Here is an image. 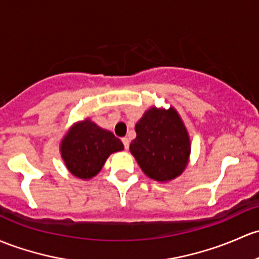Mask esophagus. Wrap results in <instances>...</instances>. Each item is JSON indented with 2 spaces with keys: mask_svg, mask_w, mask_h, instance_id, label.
Returning <instances> with one entry per match:
<instances>
[{
  "mask_svg": "<svg viewBox=\"0 0 259 259\" xmlns=\"http://www.w3.org/2000/svg\"><path fill=\"white\" fill-rule=\"evenodd\" d=\"M121 141H122V144H124V148L127 150V149H129V144H130L129 139H127V138H122Z\"/></svg>",
  "mask_w": 259,
  "mask_h": 259,
  "instance_id": "obj_1",
  "label": "esophagus"
}]
</instances>
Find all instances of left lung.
I'll use <instances>...</instances> for the list:
<instances>
[{"mask_svg": "<svg viewBox=\"0 0 259 259\" xmlns=\"http://www.w3.org/2000/svg\"><path fill=\"white\" fill-rule=\"evenodd\" d=\"M135 132L137 138L130 144V152L146 176L167 182L184 172L191 143L176 109L150 108L137 122Z\"/></svg>", "mask_w": 259, "mask_h": 259, "instance_id": "left-lung-1", "label": "left lung"}]
</instances>
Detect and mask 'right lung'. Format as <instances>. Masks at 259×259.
I'll return each mask as SVG.
<instances>
[{
  "instance_id": "obj_1",
  "label": "right lung",
  "mask_w": 259,
  "mask_h": 259,
  "mask_svg": "<svg viewBox=\"0 0 259 259\" xmlns=\"http://www.w3.org/2000/svg\"><path fill=\"white\" fill-rule=\"evenodd\" d=\"M121 150V141L91 119L73 125L61 143V155L67 168L75 178L83 180L97 175L109 155Z\"/></svg>"
}]
</instances>
